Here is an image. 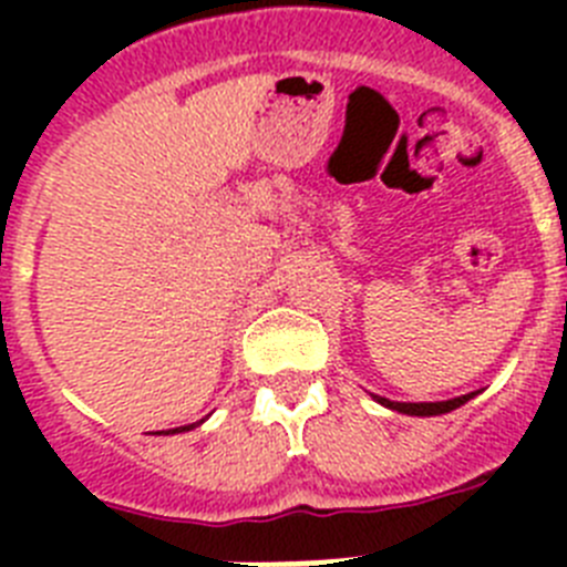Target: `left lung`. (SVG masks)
I'll use <instances>...</instances> for the list:
<instances>
[{
  "instance_id": "8db88e82",
  "label": "left lung",
  "mask_w": 567,
  "mask_h": 567,
  "mask_svg": "<svg viewBox=\"0 0 567 567\" xmlns=\"http://www.w3.org/2000/svg\"><path fill=\"white\" fill-rule=\"evenodd\" d=\"M474 394H477V392L463 394V398H454V400H440V403H394V400L380 398V394H372V398L378 400L380 405H385V409H392V412L414 414V417H432V414L454 412V409H460V405H463V403H468V400L474 398Z\"/></svg>"
}]
</instances>
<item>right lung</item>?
<instances>
[{"instance_id":"1","label":"right lung","mask_w":567,"mask_h":567,"mask_svg":"<svg viewBox=\"0 0 567 567\" xmlns=\"http://www.w3.org/2000/svg\"><path fill=\"white\" fill-rule=\"evenodd\" d=\"M204 423V420H202ZM189 429H195V423L193 425H182V429H173V432H162V434H175V432H189Z\"/></svg>"}]
</instances>
